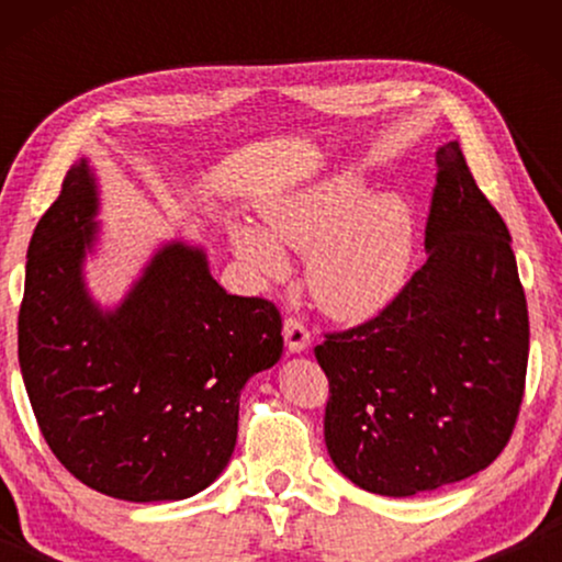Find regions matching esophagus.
<instances>
[{"mask_svg": "<svg viewBox=\"0 0 562 562\" xmlns=\"http://www.w3.org/2000/svg\"><path fill=\"white\" fill-rule=\"evenodd\" d=\"M283 340H286L289 352H304L306 348H310L312 337H310V329H306L302 322L289 317L286 322H283Z\"/></svg>", "mask_w": 562, "mask_h": 562, "instance_id": "1", "label": "esophagus"}]
</instances>
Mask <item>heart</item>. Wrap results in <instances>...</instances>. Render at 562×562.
I'll return each mask as SVG.
<instances>
[{
    "instance_id": "obj_1",
    "label": "heart",
    "mask_w": 562,
    "mask_h": 562,
    "mask_svg": "<svg viewBox=\"0 0 562 562\" xmlns=\"http://www.w3.org/2000/svg\"><path fill=\"white\" fill-rule=\"evenodd\" d=\"M266 229L250 220L229 227L237 258L258 279L281 281L289 252H306V281L327 314L345 322L379 317L412 276L417 217L396 191L368 194L352 168L329 171L266 199Z\"/></svg>"
}]
</instances>
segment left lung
Here are the masks:
<instances>
[{"label":"left lung","mask_w":562,"mask_h":562,"mask_svg":"<svg viewBox=\"0 0 562 562\" xmlns=\"http://www.w3.org/2000/svg\"><path fill=\"white\" fill-rule=\"evenodd\" d=\"M437 166L427 263L386 312L314 348L329 381V458L394 498L483 471L525 394L529 319L512 235L458 143L437 150Z\"/></svg>","instance_id":"1"}]
</instances>
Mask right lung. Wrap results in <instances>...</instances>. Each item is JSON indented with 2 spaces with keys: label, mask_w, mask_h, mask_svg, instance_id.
Returning a JSON list of instances; mask_svg holds the SVG:
<instances>
[{
  "label": "right lung",
  "mask_w": 562,
  "mask_h": 562,
  "mask_svg": "<svg viewBox=\"0 0 562 562\" xmlns=\"http://www.w3.org/2000/svg\"><path fill=\"white\" fill-rule=\"evenodd\" d=\"M99 179L89 158L27 248L18 356L30 404L56 458L89 488L122 502H181L225 471L240 391L279 363L281 314L212 279L206 248L160 243L125 296L99 304Z\"/></svg>",
  "instance_id": "right-lung-1"
}]
</instances>
